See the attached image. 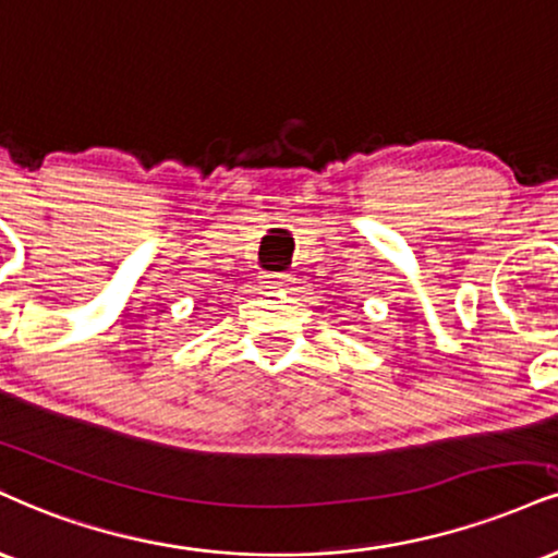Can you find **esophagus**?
Masks as SVG:
<instances>
[{"mask_svg": "<svg viewBox=\"0 0 558 558\" xmlns=\"http://www.w3.org/2000/svg\"><path fill=\"white\" fill-rule=\"evenodd\" d=\"M262 283H265V288H286L293 283V278L286 272H275V275L267 272V275H262Z\"/></svg>", "mask_w": 558, "mask_h": 558, "instance_id": "esophagus-1", "label": "esophagus"}]
</instances>
